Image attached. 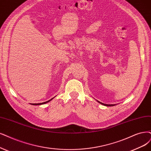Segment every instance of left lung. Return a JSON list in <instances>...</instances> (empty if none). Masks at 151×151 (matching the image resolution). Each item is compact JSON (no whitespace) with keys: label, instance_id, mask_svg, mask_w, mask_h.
Instances as JSON below:
<instances>
[{"label":"left lung","instance_id":"left-lung-1","mask_svg":"<svg viewBox=\"0 0 151 151\" xmlns=\"http://www.w3.org/2000/svg\"><path fill=\"white\" fill-rule=\"evenodd\" d=\"M96 101H97L99 103L101 104H103V105H104V106H115V105H116V104H104V103H101V102H100V101H98V100H96Z\"/></svg>","mask_w":151,"mask_h":151}]
</instances>
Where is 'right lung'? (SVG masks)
<instances>
[{
	"label": "right lung",
	"mask_w": 151,
	"mask_h": 151,
	"mask_svg": "<svg viewBox=\"0 0 151 151\" xmlns=\"http://www.w3.org/2000/svg\"><path fill=\"white\" fill-rule=\"evenodd\" d=\"M55 97H53V98H52L51 99L48 100V101H46V102H43V103H34V104H32V105H41V104H45V103H48V102H49V101H51V100H52V99H53Z\"/></svg>",
	"instance_id": "obj_1"
}]
</instances>
